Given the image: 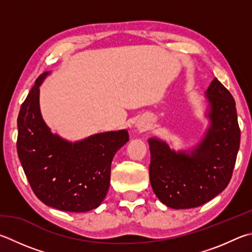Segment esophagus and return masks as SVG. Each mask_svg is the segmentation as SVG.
<instances>
[{"label":"esophagus","instance_id":"1","mask_svg":"<svg viewBox=\"0 0 252 252\" xmlns=\"http://www.w3.org/2000/svg\"><path fill=\"white\" fill-rule=\"evenodd\" d=\"M135 129L140 131V132H143L145 130L149 129V123L146 121H143V120H140L135 123Z\"/></svg>","mask_w":252,"mask_h":252}]
</instances>
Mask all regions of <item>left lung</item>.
I'll list each match as a JSON object with an SVG mask.
<instances>
[{
	"instance_id": "8db88e82",
	"label": "left lung",
	"mask_w": 252,
	"mask_h": 252,
	"mask_svg": "<svg viewBox=\"0 0 252 252\" xmlns=\"http://www.w3.org/2000/svg\"><path fill=\"white\" fill-rule=\"evenodd\" d=\"M205 116L209 125L199 143L189 150H173L165 141L150 138V182L167 207H198L229 184L240 144L236 102L217 78L206 91Z\"/></svg>"
}]
</instances>
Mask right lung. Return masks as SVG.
<instances>
[{"mask_svg":"<svg viewBox=\"0 0 252 252\" xmlns=\"http://www.w3.org/2000/svg\"><path fill=\"white\" fill-rule=\"evenodd\" d=\"M40 75L23 102L17 118V154L34 194L63 212L85 213L100 206L110 186L113 157L129 141L126 130L68 141L53 133L43 120Z\"/></svg>","mask_w":252,"mask_h":252,"instance_id":"right-lung-1","label":"right lung"}]
</instances>
